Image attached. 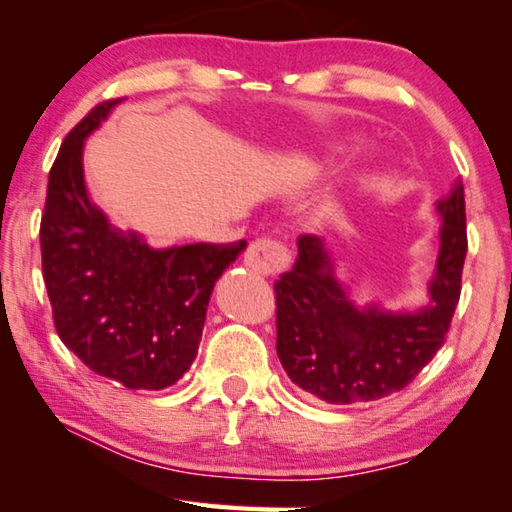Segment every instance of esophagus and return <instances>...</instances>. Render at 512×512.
I'll return each mask as SVG.
<instances>
[{
	"mask_svg": "<svg viewBox=\"0 0 512 512\" xmlns=\"http://www.w3.org/2000/svg\"><path fill=\"white\" fill-rule=\"evenodd\" d=\"M245 263L256 274L276 276V274H281L283 270H288L292 258H290V249L283 245L281 240L258 238L247 247Z\"/></svg>",
	"mask_w": 512,
	"mask_h": 512,
	"instance_id": "esophagus-1",
	"label": "esophagus"
}]
</instances>
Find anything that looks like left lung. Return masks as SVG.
Wrapping results in <instances>:
<instances>
[{"label":"left lung","instance_id":"left-lung-1","mask_svg":"<svg viewBox=\"0 0 512 512\" xmlns=\"http://www.w3.org/2000/svg\"><path fill=\"white\" fill-rule=\"evenodd\" d=\"M435 208L442 217L440 251L429 301L417 311L356 306L324 242L297 240L295 265L274 283L276 354L290 381L308 395L326 404L383 399L404 390L445 345L467 254L463 183Z\"/></svg>","mask_w":512,"mask_h":512}]
</instances>
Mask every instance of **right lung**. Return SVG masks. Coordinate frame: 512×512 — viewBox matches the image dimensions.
Segmentation results:
<instances>
[{
  "mask_svg": "<svg viewBox=\"0 0 512 512\" xmlns=\"http://www.w3.org/2000/svg\"><path fill=\"white\" fill-rule=\"evenodd\" d=\"M120 102L92 108L49 170L43 279L58 338L83 365L124 388L163 390L197 358L215 281L247 242L154 249L108 222L83 181V140Z\"/></svg>",
  "mask_w": 512,
  "mask_h": 512,
  "instance_id": "obj_1",
  "label": "right lung"
}]
</instances>
